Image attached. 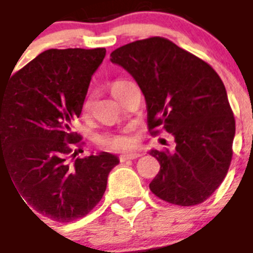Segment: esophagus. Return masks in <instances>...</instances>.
<instances>
[{"mask_svg":"<svg viewBox=\"0 0 253 253\" xmlns=\"http://www.w3.org/2000/svg\"><path fill=\"white\" fill-rule=\"evenodd\" d=\"M140 153H125V155L121 156V162L128 161V160H135L137 157H140Z\"/></svg>","mask_w":253,"mask_h":253,"instance_id":"34e87169","label":"esophagus"}]
</instances>
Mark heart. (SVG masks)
<instances>
[{
  "label": "heart",
  "instance_id": "heart-1",
  "mask_svg": "<svg viewBox=\"0 0 253 253\" xmlns=\"http://www.w3.org/2000/svg\"><path fill=\"white\" fill-rule=\"evenodd\" d=\"M127 80H114L110 84V92L116 98H118L121 88L127 84ZM92 109V97H87L82 104V114L88 116ZM132 126H126L118 131L113 132H104L97 136L98 145L106 151H128L135 147V139L131 135Z\"/></svg>",
  "mask_w": 253,
  "mask_h": 253
}]
</instances>
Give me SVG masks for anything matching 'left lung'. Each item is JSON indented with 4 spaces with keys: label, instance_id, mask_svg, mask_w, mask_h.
<instances>
[{
    "label": "left lung",
    "instance_id": "obj_1",
    "mask_svg": "<svg viewBox=\"0 0 253 253\" xmlns=\"http://www.w3.org/2000/svg\"><path fill=\"white\" fill-rule=\"evenodd\" d=\"M110 57L144 94L151 135L161 127L176 143L174 152H149L160 162L149 190L180 207L205 201L222 183L233 159L235 118L218 74L160 36L123 45Z\"/></svg>",
    "mask_w": 253,
    "mask_h": 253
}]
</instances>
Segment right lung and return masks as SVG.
<instances>
[{
  "instance_id": "obj_1",
  "label": "right lung",
  "mask_w": 253,
  "mask_h": 253,
  "mask_svg": "<svg viewBox=\"0 0 253 253\" xmlns=\"http://www.w3.org/2000/svg\"><path fill=\"white\" fill-rule=\"evenodd\" d=\"M105 54V48L48 49L0 88V169L27 207L57 222L91 212L120 162L108 152L80 159L74 151L82 139L71 123Z\"/></svg>"
}]
</instances>
